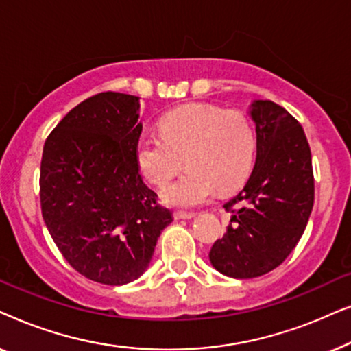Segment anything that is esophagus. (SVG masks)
Listing matches in <instances>:
<instances>
[{
  "instance_id": "esophagus-1",
  "label": "esophagus",
  "mask_w": 351,
  "mask_h": 351,
  "mask_svg": "<svg viewBox=\"0 0 351 351\" xmlns=\"http://www.w3.org/2000/svg\"><path fill=\"white\" fill-rule=\"evenodd\" d=\"M195 213H185V210H176L174 213V219H184V220H190L195 217Z\"/></svg>"
}]
</instances>
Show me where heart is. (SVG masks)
<instances>
[{
	"label": "heart",
	"instance_id": "obj_1",
	"mask_svg": "<svg viewBox=\"0 0 351 351\" xmlns=\"http://www.w3.org/2000/svg\"><path fill=\"white\" fill-rule=\"evenodd\" d=\"M256 132L247 117L210 104H189L161 119V134H143L137 141L138 169L153 185L167 186L162 201L176 208H193L217 191H228L251 172Z\"/></svg>",
	"mask_w": 351,
	"mask_h": 351
}]
</instances>
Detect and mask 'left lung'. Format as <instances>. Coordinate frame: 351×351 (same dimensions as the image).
<instances>
[{
	"instance_id": "obj_1",
	"label": "left lung",
	"mask_w": 351,
	"mask_h": 351,
	"mask_svg": "<svg viewBox=\"0 0 351 351\" xmlns=\"http://www.w3.org/2000/svg\"><path fill=\"white\" fill-rule=\"evenodd\" d=\"M257 156L239 193L223 204L227 233L209 261L225 276L246 280L281 265L305 232L313 209L315 179L304 128L271 100H254Z\"/></svg>"
}]
</instances>
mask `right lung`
<instances>
[{
	"mask_svg": "<svg viewBox=\"0 0 351 351\" xmlns=\"http://www.w3.org/2000/svg\"><path fill=\"white\" fill-rule=\"evenodd\" d=\"M138 100L112 90L95 94L60 119L43 148L46 227L76 271L108 286L137 280L172 222L138 172Z\"/></svg>",
	"mask_w": 351,
	"mask_h": 351,
	"instance_id": "right-lung-1",
	"label": "right lung"
}]
</instances>
